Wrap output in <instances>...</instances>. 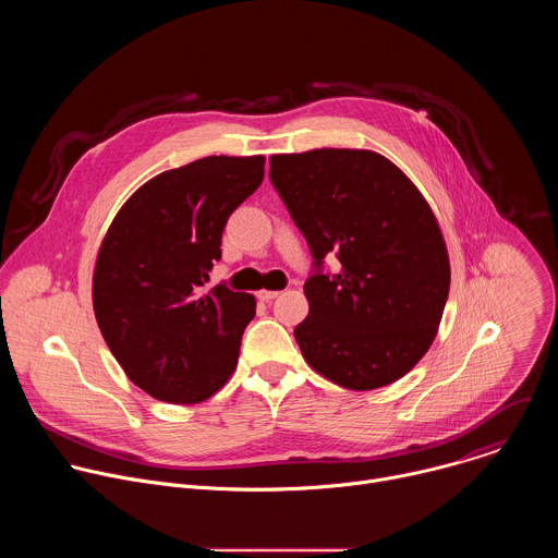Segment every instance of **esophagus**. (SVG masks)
<instances>
[{"label": "esophagus", "instance_id": "34e87169", "mask_svg": "<svg viewBox=\"0 0 558 558\" xmlns=\"http://www.w3.org/2000/svg\"><path fill=\"white\" fill-rule=\"evenodd\" d=\"M278 293H280V291H269V289H263V291H258V298L267 302V300H274V298H278Z\"/></svg>", "mask_w": 558, "mask_h": 558}]
</instances>
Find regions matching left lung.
Here are the masks:
<instances>
[{"label": "left lung", "instance_id": "8db88e82", "mask_svg": "<svg viewBox=\"0 0 558 558\" xmlns=\"http://www.w3.org/2000/svg\"><path fill=\"white\" fill-rule=\"evenodd\" d=\"M269 177L315 267L293 336L306 364L351 390L404 377L430 349L450 289L441 227L417 185L373 149L274 154Z\"/></svg>", "mask_w": 558, "mask_h": 558}]
</instances>
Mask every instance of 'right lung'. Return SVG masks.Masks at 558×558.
<instances>
[{"label": "right lung", "instance_id": "1", "mask_svg": "<svg viewBox=\"0 0 558 558\" xmlns=\"http://www.w3.org/2000/svg\"><path fill=\"white\" fill-rule=\"evenodd\" d=\"M263 179V154L198 158L143 183L104 235L93 274L97 325L154 400L201 404L235 371L256 298L203 287L227 218Z\"/></svg>", "mask_w": 558, "mask_h": 558}]
</instances>
